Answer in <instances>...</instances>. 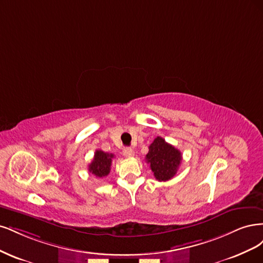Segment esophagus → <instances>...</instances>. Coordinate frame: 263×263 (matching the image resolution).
I'll use <instances>...</instances> for the list:
<instances>
[{
    "instance_id": "obj_1",
    "label": "esophagus",
    "mask_w": 263,
    "mask_h": 263,
    "mask_svg": "<svg viewBox=\"0 0 263 263\" xmlns=\"http://www.w3.org/2000/svg\"><path fill=\"white\" fill-rule=\"evenodd\" d=\"M123 156L124 157H133L134 156V151L131 147L123 148Z\"/></svg>"
}]
</instances>
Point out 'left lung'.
Returning <instances> with one entry per match:
<instances>
[{
	"label": "left lung",
	"mask_w": 263,
	"mask_h": 263,
	"mask_svg": "<svg viewBox=\"0 0 263 263\" xmlns=\"http://www.w3.org/2000/svg\"><path fill=\"white\" fill-rule=\"evenodd\" d=\"M146 163L158 181H167L176 175L181 163L182 155L172 144L157 137L148 147Z\"/></svg>",
	"instance_id": "1"
}]
</instances>
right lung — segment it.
<instances>
[{"label":"right lung","instance_id":"add662e5","mask_svg":"<svg viewBox=\"0 0 263 263\" xmlns=\"http://www.w3.org/2000/svg\"><path fill=\"white\" fill-rule=\"evenodd\" d=\"M114 154L111 153H105L104 151L97 149L95 152L94 159L88 165V171L92 175H95L98 178H103L108 176L111 169V163L114 159Z\"/></svg>","mask_w":263,"mask_h":263}]
</instances>
